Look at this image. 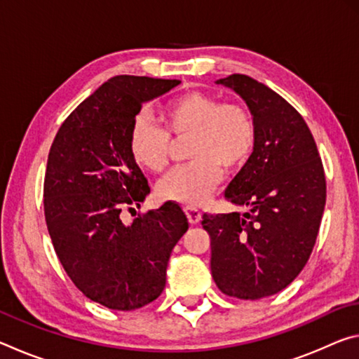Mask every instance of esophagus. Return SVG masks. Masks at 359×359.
Segmentation results:
<instances>
[{
  "mask_svg": "<svg viewBox=\"0 0 359 359\" xmlns=\"http://www.w3.org/2000/svg\"><path fill=\"white\" fill-rule=\"evenodd\" d=\"M184 210H185L187 218H188V222H190V224H196V223H199V220H201V212H199V209L191 208V205H187Z\"/></svg>",
  "mask_w": 359,
  "mask_h": 359,
  "instance_id": "obj_1",
  "label": "esophagus"
}]
</instances>
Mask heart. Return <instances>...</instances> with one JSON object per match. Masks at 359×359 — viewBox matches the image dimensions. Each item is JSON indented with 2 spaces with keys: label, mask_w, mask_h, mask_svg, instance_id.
I'll return each mask as SVG.
<instances>
[{
  "label": "heart",
  "mask_w": 359,
  "mask_h": 359,
  "mask_svg": "<svg viewBox=\"0 0 359 359\" xmlns=\"http://www.w3.org/2000/svg\"><path fill=\"white\" fill-rule=\"evenodd\" d=\"M163 130L144 115L133 121L128 149L137 166L154 174L165 171L171 137H188V165L169 172L158 184V196L180 204H203L222 180V169L236 172L252 156L257 126L241 102H222L203 92L180 95L161 107Z\"/></svg>",
  "instance_id": "obj_1"
}]
</instances>
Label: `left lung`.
Instances as JSON below:
<instances>
[{"instance_id": "8db88e82", "label": "left lung", "mask_w": 359, "mask_h": 359, "mask_svg": "<svg viewBox=\"0 0 359 359\" xmlns=\"http://www.w3.org/2000/svg\"><path fill=\"white\" fill-rule=\"evenodd\" d=\"M247 102L257 126L252 156L224 198L245 214H204L210 271L222 293L261 299L287 288L317 241L326 180L317 144L301 114L274 90L245 74L217 81Z\"/></svg>"}]
</instances>
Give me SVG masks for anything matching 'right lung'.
I'll list each match as a JSON object with an SVG mask.
<instances>
[{
  "label": "right lung",
  "instance_id": "right-lung-1",
  "mask_svg": "<svg viewBox=\"0 0 359 359\" xmlns=\"http://www.w3.org/2000/svg\"><path fill=\"white\" fill-rule=\"evenodd\" d=\"M179 83L109 79L69 114L48 151L44 214L53 248L72 283L112 311H136L163 293L169 257L188 229L175 203L123 222L150 193L128 149L133 121L142 102Z\"/></svg>",
  "mask_w": 359,
  "mask_h": 359
}]
</instances>
